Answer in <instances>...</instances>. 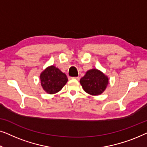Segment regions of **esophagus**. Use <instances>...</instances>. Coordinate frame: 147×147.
<instances>
[{
    "label": "esophagus",
    "mask_w": 147,
    "mask_h": 147,
    "mask_svg": "<svg viewBox=\"0 0 147 147\" xmlns=\"http://www.w3.org/2000/svg\"><path fill=\"white\" fill-rule=\"evenodd\" d=\"M73 78H74V79H76V80H78L80 79V77H79V76H76V77H73Z\"/></svg>",
    "instance_id": "esophagus-1"
}]
</instances>
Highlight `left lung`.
I'll return each mask as SVG.
<instances>
[{"label": "left lung", "mask_w": 147, "mask_h": 147, "mask_svg": "<svg viewBox=\"0 0 147 147\" xmlns=\"http://www.w3.org/2000/svg\"><path fill=\"white\" fill-rule=\"evenodd\" d=\"M108 76L96 69L86 71L80 83L86 92L90 95H100L105 91L109 84Z\"/></svg>", "instance_id": "8db88e82"}]
</instances>
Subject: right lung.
I'll return each instance as SVG.
<instances>
[{
	"instance_id": "add662e5",
	"label": "right lung",
	"mask_w": 147,
	"mask_h": 147,
	"mask_svg": "<svg viewBox=\"0 0 147 147\" xmlns=\"http://www.w3.org/2000/svg\"><path fill=\"white\" fill-rule=\"evenodd\" d=\"M41 86L48 94L59 92L68 81L67 75L54 65L47 67L40 74Z\"/></svg>"
}]
</instances>
